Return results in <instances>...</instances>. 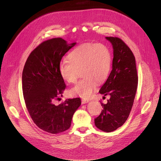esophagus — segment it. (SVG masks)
Masks as SVG:
<instances>
[{"mask_svg":"<svg viewBox=\"0 0 161 161\" xmlns=\"http://www.w3.org/2000/svg\"><path fill=\"white\" fill-rule=\"evenodd\" d=\"M88 102H89V101L88 99H81V103L82 104H85V103H87Z\"/></svg>","mask_w":161,"mask_h":161,"instance_id":"1","label":"esophagus"}]
</instances>
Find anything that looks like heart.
<instances>
[{"label": "heart", "mask_w": 161, "mask_h": 161, "mask_svg": "<svg viewBox=\"0 0 161 161\" xmlns=\"http://www.w3.org/2000/svg\"><path fill=\"white\" fill-rule=\"evenodd\" d=\"M58 67L59 74L64 81L75 83L80 77L83 78L69 90L71 96L85 99L90 97L97 83L108 78L112 65V55L106 45L98 43H83L75 47Z\"/></svg>", "instance_id": "1"}]
</instances>
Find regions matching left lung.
Instances as JSON below:
<instances>
[{
  "mask_svg": "<svg viewBox=\"0 0 161 161\" xmlns=\"http://www.w3.org/2000/svg\"><path fill=\"white\" fill-rule=\"evenodd\" d=\"M113 48L112 70L99 92L110 99L101 102L103 109L94 119L100 130L110 132L121 127L127 120L135 98L138 76L135 57L128 46L120 38L106 37Z\"/></svg>",
  "mask_w": 161,
  "mask_h": 161,
  "instance_id": "1",
  "label": "left lung"
}]
</instances>
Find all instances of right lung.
I'll return each instance as SVG.
<instances>
[{"label":"right lung","instance_id":"add662e5","mask_svg":"<svg viewBox=\"0 0 161 161\" xmlns=\"http://www.w3.org/2000/svg\"><path fill=\"white\" fill-rule=\"evenodd\" d=\"M76 44L60 37L41 43L29 55L22 73V90L28 111L36 125L52 134L71 127L80 98L66 99L56 106L54 100L62 96L66 85L58 67L62 57Z\"/></svg>","mask_w":161,"mask_h":161}]
</instances>
